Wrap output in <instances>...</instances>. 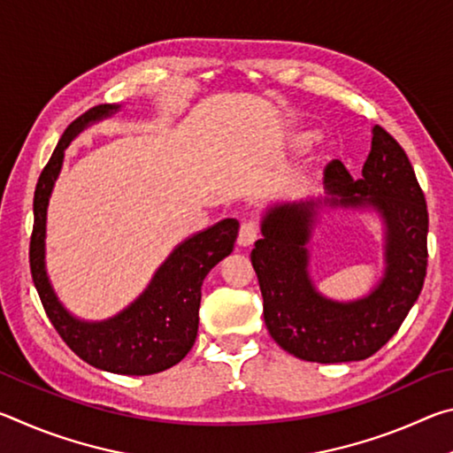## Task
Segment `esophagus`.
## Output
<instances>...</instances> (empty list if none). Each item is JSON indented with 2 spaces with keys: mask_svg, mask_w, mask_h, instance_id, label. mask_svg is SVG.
<instances>
[{
  "mask_svg": "<svg viewBox=\"0 0 453 453\" xmlns=\"http://www.w3.org/2000/svg\"><path fill=\"white\" fill-rule=\"evenodd\" d=\"M256 240H257V224L251 219L243 221L240 227V235H237V243H240L242 248H250Z\"/></svg>",
  "mask_w": 453,
  "mask_h": 453,
  "instance_id": "34e87169",
  "label": "esophagus"
}]
</instances>
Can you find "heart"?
Instances as JSON below:
<instances>
[{"instance_id": "1", "label": "heart", "mask_w": 453, "mask_h": 453, "mask_svg": "<svg viewBox=\"0 0 453 453\" xmlns=\"http://www.w3.org/2000/svg\"><path fill=\"white\" fill-rule=\"evenodd\" d=\"M316 142V135H311V134H308V135H303L302 140H297V145H300V148H310V145Z\"/></svg>"}]
</instances>
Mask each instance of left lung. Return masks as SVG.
I'll return each mask as SVG.
<instances>
[{
	"mask_svg": "<svg viewBox=\"0 0 453 453\" xmlns=\"http://www.w3.org/2000/svg\"><path fill=\"white\" fill-rule=\"evenodd\" d=\"M375 212L384 227V273L365 296L334 301L309 273V242L317 210ZM262 240L251 264L264 297L270 335L288 354L318 364L359 362L400 329L424 288L427 208L408 156L386 129L373 126L362 178L342 162L326 170V196L272 203L262 216Z\"/></svg>",
	"mask_w": 453,
	"mask_h": 453,
	"instance_id": "8db88e82",
	"label": "left lung"
}]
</instances>
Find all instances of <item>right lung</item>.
I'll return each mask as SVG.
<instances>
[{
    "instance_id": "right-lung-1",
    "label": "right lung",
    "mask_w": 453,
    "mask_h": 453,
    "mask_svg": "<svg viewBox=\"0 0 453 453\" xmlns=\"http://www.w3.org/2000/svg\"><path fill=\"white\" fill-rule=\"evenodd\" d=\"M119 110V104L91 107L61 135L58 148L53 150L48 165L37 180L29 264L43 310L72 351L97 370L121 375H150L180 364L194 348L202 283L211 267L234 251L240 221L232 218L221 219L175 245L165 262L153 273L148 288L116 316L99 321L73 316L59 302L45 267L50 197L64 165L67 145L83 129L111 118Z\"/></svg>"
}]
</instances>
